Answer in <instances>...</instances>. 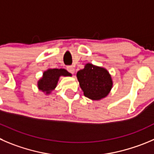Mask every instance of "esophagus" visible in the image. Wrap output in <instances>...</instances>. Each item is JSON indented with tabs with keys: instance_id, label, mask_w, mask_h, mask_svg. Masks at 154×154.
<instances>
[{
	"instance_id": "1",
	"label": "esophagus",
	"mask_w": 154,
	"mask_h": 154,
	"mask_svg": "<svg viewBox=\"0 0 154 154\" xmlns=\"http://www.w3.org/2000/svg\"><path fill=\"white\" fill-rule=\"evenodd\" d=\"M66 69H67V71H68L69 72L71 73V74H74L75 69L73 68L72 66H69L66 67Z\"/></svg>"
}]
</instances>
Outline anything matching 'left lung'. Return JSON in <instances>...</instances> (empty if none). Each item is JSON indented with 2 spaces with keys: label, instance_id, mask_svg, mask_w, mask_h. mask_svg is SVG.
I'll list each match as a JSON object with an SVG mask.
<instances>
[{
  "label": "left lung",
  "instance_id": "obj_1",
  "mask_svg": "<svg viewBox=\"0 0 154 154\" xmlns=\"http://www.w3.org/2000/svg\"><path fill=\"white\" fill-rule=\"evenodd\" d=\"M76 75L84 95L91 100H100L107 96L112 89L111 75L103 67L87 63Z\"/></svg>",
  "mask_w": 154,
  "mask_h": 154
}]
</instances>
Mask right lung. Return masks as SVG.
Returning <instances> with one entry per match:
<instances>
[{
	"mask_svg": "<svg viewBox=\"0 0 154 154\" xmlns=\"http://www.w3.org/2000/svg\"><path fill=\"white\" fill-rule=\"evenodd\" d=\"M71 75H72L64 69H49L44 72L42 78L38 82V87L39 90L48 94L57 87L60 76Z\"/></svg>",
	"mask_w": 154,
	"mask_h": 154,
	"instance_id": "1",
	"label": "right lung"
}]
</instances>
